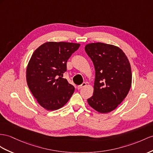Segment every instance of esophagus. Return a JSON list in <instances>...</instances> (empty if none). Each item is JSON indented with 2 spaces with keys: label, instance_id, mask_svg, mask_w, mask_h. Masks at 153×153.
I'll return each mask as SVG.
<instances>
[{
  "label": "esophagus",
  "instance_id": "esophagus-1",
  "mask_svg": "<svg viewBox=\"0 0 153 153\" xmlns=\"http://www.w3.org/2000/svg\"><path fill=\"white\" fill-rule=\"evenodd\" d=\"M85 86H87V83H85V82H84V83H83L81 85L77 86V88L78 89H81V88H82L83 87H85Z\"/></svg>",
  "mask_w": 153,
  "mask_h": 153
}]
</instances>
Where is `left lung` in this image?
<instances>
[{"mask_svg": "<svg viewBox=\"0 0 153 153\" xmlns=\"http://www.w3.org/2000/svg\"><path fill=\"white\" fill-rule=\"evenodd\" d=\"M85 50L96 71L94 94L87 100L88 103L98 112H110L122 102L130 91V62L123 50L114 45L89 43Z\"/></svg>", "mask_w": 153, "mask_h": 153, "instance_id": "8db88e82", "label": "left lung"}]
</instances>
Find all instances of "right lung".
<instances>
[{"mask_svg":"<svg viewBox=\"0 0 153 153\" xmlns=\"http://www.w3.org/2000/svg\"><path fill=\"white\" fill-rule=\"evenodd\" d=\"M80 44L46 42L34 51L26 68V81L39 104L56 111L68 102L75 88L62 78L66 62Z\"/></svg>","mask_w":153,"mask_h":153,"instance_id":"add662e5","label":"right lung"}]
</instances>
